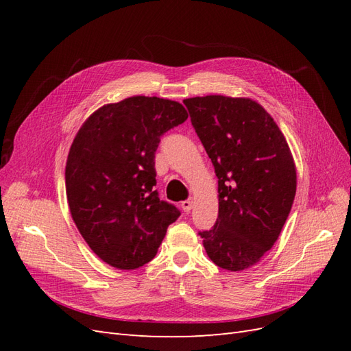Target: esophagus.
<instances>
[{
  "instance_id": "esophagus-1",
  "label": "esophagus",
  "mask_w": 351,
  "mask_h": 351,
  "mask_svg": "<svg viewBox=\"0 0 351 351\" xmlns=\"http://www.w3.org/2000/svg\"><path fill=\"white\" fill-rule=\"evenodd\" d=\"M182 208H183V210H184V212H189L190 209L193 208V200H192V199H189V200L182 202Z\"/></svg>"
}]
</instances>
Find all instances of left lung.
Listing matches in <instances>:
<instances>
[{
	"label": "left lung",
	"mask_w": 351,
	"mask_h": 351,
	"mask_svg": "<svg viewBox=\"0 0 351 351\" xmlns=\"http://www.w3.org/2000/svg\"><path fill=\"white\" fill-rule=\"evenodd\" d=\"M215 167L218 219L200 232L209 259L227 271L256 265L289 217L294 158L271 114L250 98L206 95L183 101Z\"/></svg>",
	"instance_id": "1"
}]
</instances>
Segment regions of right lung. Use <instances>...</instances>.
Masks as SVG:
<instances>
[{
    "mask_svg": "<svg viewBox=\"0 0 351 351\" xmlns=\"http://www.w3.org/2000/svg\"><path fill=\"white\" fill-rule=\"evenodd\" d=\"M182 104L156 97L105 104L82 124L66 164L71 218L97 256L130 271L152 261L180 210L159 200L155 152L187 120Z\"/></svg>",
    "mask_w": 351,
    "mask_h": 351,
    "instance_id": "obj_1",
    "label": "right lung"
}]
</instances>
